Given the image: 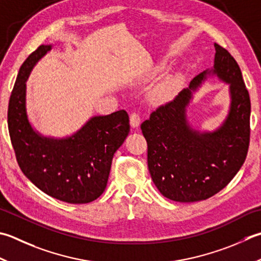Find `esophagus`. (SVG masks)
Segmentation results:
<instances>
[{
    "label": "esophagus",
    "mask_w": 261,
    "mask_h": 261,
    "mask_svg": "<svg viewBox=\"0 0 261 261\" xmlns=\"http://www.w3.org/2000/svg\"><path fill=\"white\" fill-rule=\"evenodd\" d=\"M130 124L132 127H138L140 124V116H139V114L136 113V112L131 113V115H130Z\"/></svg>",
    "instance_id": "esophagus-1"
}]
</instances>
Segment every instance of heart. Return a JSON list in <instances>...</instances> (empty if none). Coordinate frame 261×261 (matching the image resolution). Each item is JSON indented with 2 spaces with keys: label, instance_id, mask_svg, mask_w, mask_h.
Wrapping results in <instances>:
<instances>
[{
  "label": "heart",
  "instance_id": "b5f03b06",
  "mask_svg": "<svg viewBox=\"0 0 261 261\" xmlns=\"http://www.w3.org/2000/svg\"><path fill=\"white\" fill-rule=\"evenodd\" d=\"M171 94V86L168 84H164L158 87V88L155 89L154 94H152V99L156 103H164L168 99Z\"/></svg>",
  "mask_w": 261,
  "mask_h": 261
}]
</instances>
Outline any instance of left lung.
I'll list each match as a JSON object with an SVG mask.
<instances>
[{
	"label": "left lung",
	"mask_w": 261,
	"mask_h": 261,
	"mask_svg": "<svg viewBox=\"0 0 261 261\" xmlns=\"http://www.w3.org/2000/svg\"><path fill=\"white\" fill-rule=\"evenodd\" d=\"M215 64L191 80L174 99L151 112L141 123L147 141L148 170L163 196L178 202L213 197L237 175L247 158L250 144L251 104L242 72L228 50L215 43ZM208 74L230 84L231 107L223 125L200 134L191 129L185 107Z\"/></svg>",
	"instance_id": "obj_1"
}]
</instances>
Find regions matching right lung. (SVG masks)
<instances>
[{
	"label": "right lung",
	"mask_w": 261,
	"mask_h": 261,
	"mask_svg": "<svg viewBox=\"0 0 261 261\" xmlns=\"http://www.w3.org/2000/svg\"><path fill=\"white\" fill-rule=\"evenodd\" d=\"M50 48L40 45L20 66L8 107L10 139L20 170L36 187L59 200L88 203L105 190L113 156L129 135V115L121 110L94 116L64 139L35 132L25 112V81Z\"/></svg>",
	"instance_id": "1"
}]
</instances>
